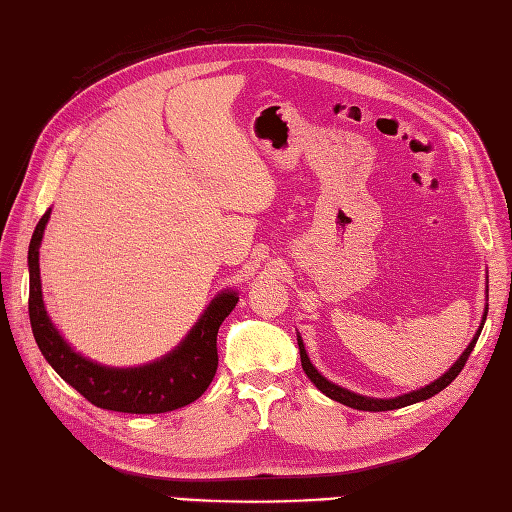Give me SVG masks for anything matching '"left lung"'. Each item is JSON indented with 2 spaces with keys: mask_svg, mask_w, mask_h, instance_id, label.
Masks as SVG:
<instances>
[{
  "mask_svg": "<svg viewBox=\"0 0 512 512\" xmlns=\"http://www.w3.org/2000/svg\"><path fill=\"white\" fill-rule=\"evenodd\" d=\"M486 313H488V304H486V309H484L482 324H480V328H478V333H475L473 342L467 346V350L462 352L460 359H458L456 363H453V366H451L445 374H442L440 379H436L434 383H429V385H425V388L414 390V392H410V394L394 396V399H372V396H361V394H355V392H350V390H346V388H339V385H335V383H331L328 379H324L322 374L315 370V366L311 363L309 355H306L304 344H302V339H300V335H298L302 368H304V372H306V377H309V379L315 383L317 390H320L322 394H326L328 399H333V401H337V403L352 407V410H361V412H388V410H399V407H405V405H412V403H418V401L431 399V396L438 394L440 390H445L447 385L458 377V374H460L462 368H464V363H467V359H469V355H471V350L475 348V342H478V337H480V333H482V326H484V322H486Z\"/></svg>",
  "mask_w": 512,
  "mask_h": 512,
  "instance_id": "left-lung-1",
  "label": "left lung"
}]
</instances>
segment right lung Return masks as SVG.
I'll list each match as a JSON object with an SVG mask.
<instances>
[{"instance_id":"obj_1","label":"right lung","mask_w":512,"mask_h":512,"mask_svg":"<svg viewBox=\"0 0 512 512\" xmlns=\"http://www.w3.org/2000/svg\"><path fill=\"white\" fill-rule=\"evenodd\" d=\"M50 210L39 219L28 247L30 298L28 313L32 335L41 355L56 374L85 399L102 410L124 414H164L190 405L208 390L219 368V326L238 302L234 291H223L192 326L188 337L173 352L140 368H107L72 350L50 322L41 295L39 247Z\"/></svg>"}]
</instances>
